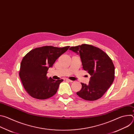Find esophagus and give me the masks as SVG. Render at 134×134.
I'll return each instance as SVG.
<instances>
[{
    "mask_svg": "<svg viewBox=\"0 0 134 134\" xmlns=\"http://www.w3.org/2000/svg\"><path fill=\"white\" fill-rule=\"evenodd\" d=\"M64 80H65V81H68V82H72V81H71V80H70L69 79H67V78H65V79H64Z\"/></svg>",
    "mask_w": 134,
    "mask_h": 134,
    "instance_id": "1",
    "label": "esophagus"
}]
</instances>
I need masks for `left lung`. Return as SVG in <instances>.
<instances>
[{"mask_svg": "<svg viewBox=\"0 0 134 134\" xmlns=\"http://www.w3.org/2000/svg\"><path fill=\"white\" fill-rule=\"evenodd\" d=\"M69 49L79 54L83 68L91 75L89 84L81 83L77 95L87 101L101 98L112 84L114 79V66L108 55L99 48L83 44Z\"/></svg>", "mask_w": 134, "mask_h": 134, "instance_id": "1", "label": "left lung"}]
</instances>
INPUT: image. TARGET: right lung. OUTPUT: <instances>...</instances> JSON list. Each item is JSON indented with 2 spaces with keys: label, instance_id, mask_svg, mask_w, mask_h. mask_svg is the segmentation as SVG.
I'll return each mask as SVG.
<instances>
[{
  "label": "right lung",
  "instance_id": "add662e5",
  "mask_svg": "<svg viewBox=\"0 0 134 134\" xmlns=\"http://www.w3.org/2000/svg\"><path fill=\"white\" fill-rule=\"evenodd\" d=\"M44 46L28 52L21 63L19 76L29 95L35 99L44 100L54 95L63 80H54L47 76L49 68L69 48Z\"/></svg>",
  "mask_w": 134,
  "mask_h": 134
}]
</instances>
